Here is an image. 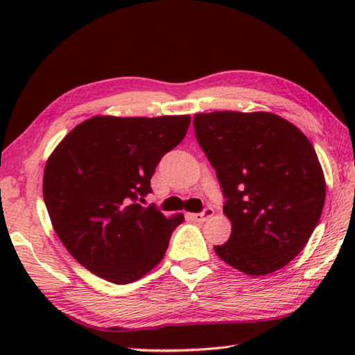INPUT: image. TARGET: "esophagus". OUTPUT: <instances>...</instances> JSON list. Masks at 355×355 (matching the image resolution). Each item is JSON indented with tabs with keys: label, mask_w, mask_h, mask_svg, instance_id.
<instances>
[{
	"label": "esophagus",
	"mask_w": 355,
	"mask_h": 355,
	"mask_svg": "<svg viewBox=\"0 0 355 355\" xmlns=\"http://www.w3.org/2000/svg\"><path fill=\"white\" fill-rule=\"evenodd\" d=\"M214 214H215V210H214L212 207H206V209L202 210V212H200V214H192V215H191V218H193L195 221L202 223V221L209 220V218H212V216H214Z\"/></svg>",
	"instance_id": "34e87169"
}]
</instances>
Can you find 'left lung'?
I'll list each match as a JSON object with an SVG mask.
<instances>
[{
	"label": "left lung",
	"mask_w": 355,
	"mask_h": 355,
	"mask_svg": "<svg viewBox=\"0 0 355 355\" xmlns=\"http://www.w3.org/2000/svg\"><path fill=\"white\" fill-rule=\"evenodd\" d=\"M193 130L232 221L229 241L215 253L252 276L285 267L304 250L325 205V177L310 140L271 112L197 114Z\"/></svg>",
	"instance_id": "8db88e82"
}]
</instances>
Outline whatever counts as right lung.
<instances>
[{
  "label": "right lung",
  "instance_id": "1",
  "mask_svg": "<svg viewBox=\"0 0 355 355\" xmlns=\"http://www.w3.org/2000/svg\"><path fill=\"white\" fill-rule=\"evenodd\" d=\"M191 116H97L59 143L44 171L56 235L80 266L114 284L137 281L163 259L184 216L140 202L162 157L182 143Z\"/></svg>",
  "mask_w": 355,
  "mask_h": 355
}]
</instances>
